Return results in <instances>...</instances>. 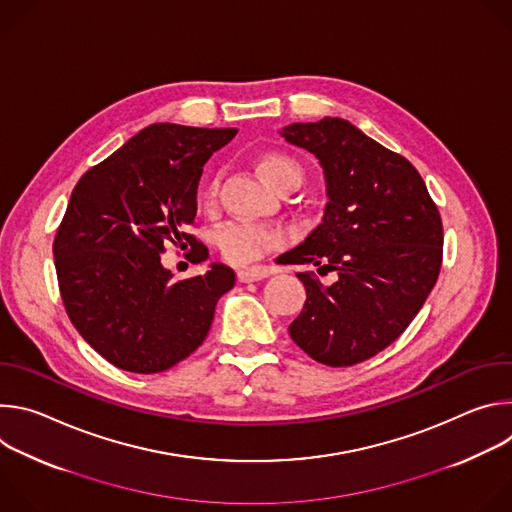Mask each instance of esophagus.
<instances>
[{
	"instance_id": "obj_1",
	"label": "esophagus",
	"mask_w": 512,
	"mask_h": 512,
	"mask_svg": "<svg viewBox=\"0 0 512 512\" xmlns=\"http://www.w3.org/2000/svg\"><path fill=\"white\" fill-rule=\"evenodd\" d=\"M269 269L267 267H249V269H241L239 273H237V277H239V281L241 283H249V281H259V279H265V277H269Z\"/></svg>"
}]
</instances>
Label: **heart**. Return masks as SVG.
Returning a JSON list of instances; mask_svg holds the SVG:
<instances>
[{"label": "heart", "mask_w": 512, "mask_h": 512, "mask_svg": "<svg viewBox=\"0 0 512 512\" xmlns=\"http://www.w3.org/2000/svg\"><path fill=\"white\" fill-rule=\"evenodd\" d=\"M261 176L279 192L285 186H294L302 182V168L300 164L281 152H267L259 158L257 164ZM216 196V178H210L204 186L202 198L204 202H212ZM283 233L267 223H255V221H231L223 227H218L214 233V243L221 251V255L235 263V265H247L251 261L261 259L265 253L281 245Z\"/></svg>", "instance_id": "b5f03b06"}]
</instances>
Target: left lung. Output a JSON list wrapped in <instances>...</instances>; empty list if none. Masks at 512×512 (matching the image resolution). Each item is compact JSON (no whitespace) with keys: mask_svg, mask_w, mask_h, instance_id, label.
<instances>
[{"mask_svg":"<svg viewBox=\"0 0 512 512\" xmlns=\"http://www.w3.org/2000/svg\"><path fill=\"white\" fill-rule=\"evenodd\" d=\"M281 135L318 158L328 202L322 223L279 261L338 275L322 285L298 273L306 304L289 336L328 367H352L395 342L427 300L442 267L440 210L411 162L346 119L291 123Z\"/></svg>","mask_w":512,"mask_h":512,"instance_id":"1","label":"left lung"}]
</instances>
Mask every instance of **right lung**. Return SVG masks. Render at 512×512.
I'll return each instance as SVG.
<instances>
[{"label":"right lung","mask_w":512,"mask_h":512,"mask_svg":"<svg viewBox=\"0 0 512 512\" xmlns=\"http://www.w3.org/2000/svg\"><path fill=\"white\" fill-rule=\"evenodd\" d=\"M237 129L154 123L135 133L70 194L52 253L66 314L117 369L152 375L172 369L206 338L216 302L235 271L212 263L172 283L166 245L208 249L186 229L196 216L202 166Z\"/></svg>","instance_id":"1"}]
</instances>
